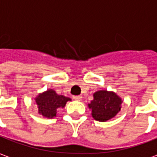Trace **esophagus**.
Returning <instances> with one entry per match:
<instances>
[{"mask_svg": "<svg viewBox=\"0 0 157 157\" xmlns=\"http://www.w3.org/2000/svg\"><path fill=\"white\" fill-rule=\"evenodd\" d=\"M73 99L76 101H81L82 100V96H73Z\"/></svg>", "mask_w": 157, "mask_h": 157, "instance_id": "1", "label": "esophagus"}]
</instances>
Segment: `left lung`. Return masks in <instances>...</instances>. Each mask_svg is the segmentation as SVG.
Instances as JSON below:
<instances>
[{
  "label": "left lung",
  "mask_w": 157,
  "mask_h": 157,
  "mask_svg": "<svg viewBox=\"0 0 157 157\" xmlns=\"http://www.w3.org/2000/svg\"><path fill=\"white\" fill-rule=\"evenodd\" d=\"M122 100L117 94L106 90L98 91L94 94V99L88 104L92 109V117L98 121H106L117 115L121 110Z\"/></svg>",
  "instance_id": "8db88e82"
}]
</instances>
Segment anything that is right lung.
<instances>
[{"mask_svg": "<svg viewBox=\"0 0 157 157\" xmlns=\"http://www.w3.org/2000/svg\"><path fill=\"white\" fill-rule=\"evenodd\" d=\"M38 113L48 118H53L57 116V109L63 108L68 101H71L70 98L63 95H59L52 89H48L40 94L36 98Z\"/></svg>", "mask_w": 157, "mask_h": 157, "instance_id": "right-lung-1", "label": "right lung"}]
</instances>
